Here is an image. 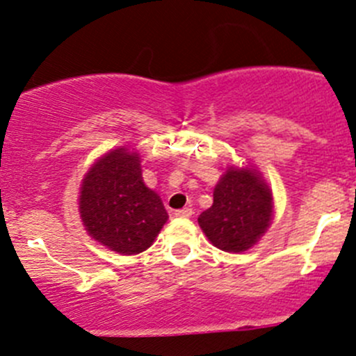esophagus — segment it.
Here are the masks:
<instances>
[{
  "mask_svg": "<svg viewBox=\"0 0 356 356\" xmlns=\"http://www.w3.org/2000/svg\"><path fill=\"white\" fill-rule=\"evenodd\" d=\"M174 215H175V217H191V215H193V208H189V207L181 208V210H175Z\"/></svg>",
  "mask_w": 356,
  "mask_h": 356,
  "instance_id": "34e87169",
  "label": "esophagus"
}]
</instances>
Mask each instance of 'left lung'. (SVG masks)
Masks as SVG:
<instances>
[{"mask_svg":"<svg viewBox=\"0 0 356 356\" xmlns=\"http://www.w3.org/2000/svg\"><path fill=\"white\" fill-rule=\"evenodd\" d=\"M272 220V195L250 168H229L213 191V204L198 217L211 245L229 253L246 251Z\"/></svg>","mask_w":356,"mask_h":356,"instance_id":"8db88e82","label":"left lung"}]
</instances>
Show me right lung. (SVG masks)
<instances>
[{
	"mask_svg": "<svg viewBox=\"0 0 356 356\" xmlns=\"http://www.w3.org/2000/svg\"><path fill=\"white\" fill-rule=\"evenodd\" d=\"M79 210L91 238L122 254L152 246L168 218L160 196L143 182L139 156L125 148L92 165L82 182Z\"/></svg>",
	"mask_w": 356,
	"mask_h": 356,
	"instance_id": "1",
	"label": "right lung"
}]
</instances>
